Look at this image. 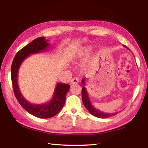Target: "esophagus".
<instances>
[{
  "label": "esophagus",
  "instance_id": "obj_1",
  "mask_svg": "<svg viewBox=\"0 0 148 148\" xmlns=\"http://www.w3.org/2000/svg\"><path fill=\"white\" fill-rule=\"evenodd\" d=\"M79 82V79L77 78V77H74V78H72L71 81V84H78Z\"/></svg>",
  "mask_w": 148,
  "mask_h": 148
}]
</instances>
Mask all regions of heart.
Instances as JSON below:
<instances>
[{
	"mask_svg": "<svg viewBox=\"0 0 148 148\" xmlns=\"http://www.w3.org/2000/svg\"><path fill=\"white\" fill-rule=\"evenodd\" d=\"M91 48L87 46H84L76 49L72 53V56L74 59H82L86 57L90 53Z\"/></svg>",
	"mask_w": 148,
	"mask_h": 148,
	"instance_id": "heart-1",
	"label": "heart"
}]
</instances>
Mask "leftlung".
Here are the masks:
<instances>
[{
    "label": "left lung",
    "mask_w": 148,
    "mask_h": 148,
    "mask_svg": "<svg viewBox=\"0 0 148 148\" xmlns=\"http://www.w3.org/2000/svg\"><path fill=\"white\" fill-rule=\"evenodd\" d=\"M124 47H126L127 49H129V48L124 46ZM86 78H84L82 80V84H83L84 86L86 85ZM82 102L84 104V106H86V108L87 109V110L91 113V114H92V116H94L97 117H99V118H108V117L114 116L115 115H116L117 113L116 112V113H104V112H102L101 111H100L98 109L95 108L92 106L91 104V102H90L89 98L88 97V92H87V90L86 87L84 86L82 87Z\"/></svg>",
    "instance_id": "1"
}]
</instances>
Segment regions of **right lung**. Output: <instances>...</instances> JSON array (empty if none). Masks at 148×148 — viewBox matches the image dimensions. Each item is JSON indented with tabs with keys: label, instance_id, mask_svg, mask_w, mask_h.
I'll return each mask as SVG.
<instances>
[{
	"label": "right lung",
	"instance_id": "right-lung-1",
	"mask_svg": "<svg viewBox=\"0 0 148 148\" xmlns=\"http://www.w3.org/2000/svg\"><path fill=\"white\" fill-rule=\"evenodd\" d=\"M47 41L44 37H39L23 47L16 53L11 67L12 86L17 101L29 114L42 119L53 117L61 111L66 101V95L69 91L70 86L67 84L57 83L53 97L49 102L40 104H31L24 98L20 91L17 84V74L20 66L27 57L31 54L38 53L49 48V44Z\"/></svg>",
	"mask_w": 148,
	"mask_h": 148
}]
</instances>
